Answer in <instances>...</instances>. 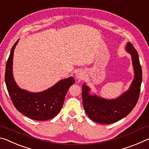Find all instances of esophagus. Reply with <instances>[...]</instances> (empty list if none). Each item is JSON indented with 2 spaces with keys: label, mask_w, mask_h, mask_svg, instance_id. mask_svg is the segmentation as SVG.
Returning <instances> with one entry per match:
<instances>
[{
  "label": "esophagus",
  "mask_w": 149,
  "mask_h": 149,
  "mask_svg": "<svg viewBox=\"0 0 149 149\" xmlns=\"http://www.w3.org/2000/svg\"><path fill=\"white\" fill-rule=\"evenodd\" d=\"M85 76H86V72L82 69L78 70L76 73V79L78 80H81L84 78Z\"/></svg>",
  "instance_id": "esophagus-1"
}]
</instances>
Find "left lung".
Here are the masks:
<instances>
[{
	"label": "left lung",
	"mask_w": 149,
	"mask_h": 149,
	"mask_svg": "<svg viewBox=\"0 0 149 149\" xmlns=\"http://www.w3.org/2000/svg\"><path fill=\"white\" fill-rule=\"evenodd\" d=\"M125 50L131 55L134 78L129 90L115 99H106L90 93L91 88L82 85V103L88 118L101 124H111L123 119L133 110L139 97L142 82V69L138 53L131 43Z\"/></svg>",
	"instance_id": "1"
}]
</instances>
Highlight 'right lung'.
Here are the masks:
<instances>
[{
    "label": "right lung",
    "mask_w": 149,
    "mask_h": 149,
    "mask_svg": "<svg viewBox=\"0 0 149 149\" xmlns=\"http://www.w3.org/2000/svg\"><path fill=\"white\" fill-rule=\"evenodd\" d=\"M18 40L11 49L6 65L5 82L14 106L20 113L38 121L51 119L61 111L66 94L74 83L72 77L61 80L49 88L40 92H31L19 88L14 80L13 71L14 52Z\"/></svg>",
    "instance_id": "1"
}]
</instances>
